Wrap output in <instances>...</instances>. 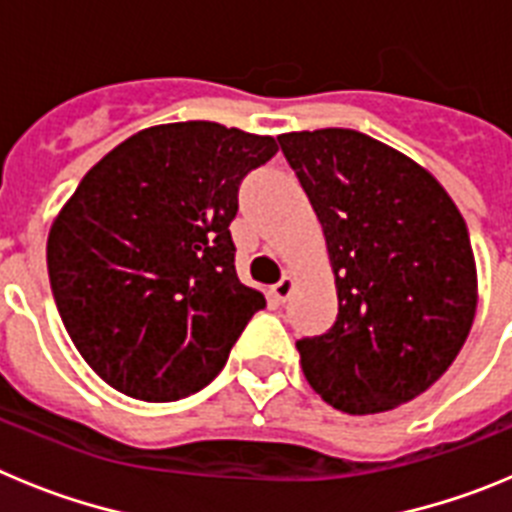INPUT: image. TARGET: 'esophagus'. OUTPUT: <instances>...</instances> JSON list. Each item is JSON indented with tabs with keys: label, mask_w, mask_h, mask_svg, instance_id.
Instances as JSON below:
<instances>
[{
	"label": "esophagus",
	"mask_w": 512,
	"mask_h": 512,
	"mask_svg": "<svg viewBox=\"0 0 512 512\" xmlns=\"http://www.w3.org/2000/svg\"><path fill=\"white\" fill-rule=\"evenodd\" d=\"M293 286H296V281H293L291 275H283L281 281H278L273 288H270V296H273V299L278 301V304H283V301H286L288 296H291V293H293Z\"/></svg>",
	"instance_id": "1"
}]
</instances>
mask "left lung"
<instances>
[{
	"label": "left lung",
	"instance_id": "1",
	"mask_svg": "<svg viewBox=\"0 0 512 512\" xmlns=\"http://www.w3.org/2000/svg\"><path fill=\"white\" fill-rule=\"evenodd\" d=\"M317 213L337 319L296 342L306 381L335 410L410 402L459 355L477 311L466 221L422 164L353 128L281 133Z\"/></svg>",
	"mask_w": 512,
	"mask_h": 512
}]
</instances>
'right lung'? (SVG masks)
Returning <instances> with one entry per match:
<instances>
[{
  "label": "right lung",
  "instance_id": "right-lung-1",
  "mask_svg": "<svg viewBox=\"0 0 512 512\" xmlns=\"http://www.w3.org/2000/svg\"><path fill=\"white\" fill-rule=\"evenodd\" d=\"M273 136L211 121L133 133L82 177L48 231V278L74 348L144 402L203 389L255 311L229 224L242 177Z\"/></svg>",
  "mask_w": 512,
  "mask_h": 512
}]
</instances>
